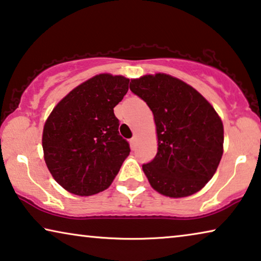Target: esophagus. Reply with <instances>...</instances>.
Here are the masks:
<instances>
[{"mask_svg": "<svg viewBox=\"0 0 261 261\" xmlns=\"http://www.w3.org/2000/svg\"><path fill=\"white\" fill-rule=\"evenodd\" d=\"M130 143H131L132 148H135L136 144H137V136H134V137L130 139Z\"/></svg>", "mask_w": 261, "mask_h": 261, "instance_id": "obj_1", "label": "esophagus"}]
</instances>
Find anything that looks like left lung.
I'll list each match as a JSON object with an SVG mask.
<instances>
[{
  "mask_svg": "<svg viewBox=\"0 0 261 261\" xmlns=\"http://www.w3.org/2000/svg\"><path fill=\"white\" fill-rule=\"evenodd\" d=\"M132 93L153 113L159 149L143 171L157 192L189 196L215 174L223 152V125L215 110L195 89L168 74L132 79Z\"/></svg>",
  "mask_w": 261,
  "mask_h": 261,
  "instance_id": "left-lung-1",
  "label": "left lung"
}]
</instances>
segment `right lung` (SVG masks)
Here are the masks:
<instances>
[{"label":"right lung","instance_id":"add662e5","mask_svg":"<svg viewBox=\"0 0 261 261\" xmlns=\"http://www.w3.org/2000/svg\"><path fill=\"white\" fill-rule=\"evenodd\" d=\"M129 79L99 74L72 90L43 126L45 162L67 192L90 196L108 188L130 153L119 135L113 108L129 90Z\"/></svg>","mask_w":261,"mask_h":261}]
</instances>
